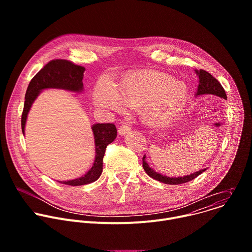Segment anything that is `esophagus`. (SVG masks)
<instances>
[{"label":"esophagus","mask_w":252,"mask_h":252,"mask_svg":"<svg viewBox=\"0 0 252 252\" xmlns=\"http://www.w3.org/2000/svg\"><path fill=\"white\" fill-rule=\"evenodd\" d=\"M130 130H131V127H130L129 126H126V125L121 126L119 127V133H120L121 135H124V134L129 132Z\"/></svg>","instance_id":"1"}]
</instances>
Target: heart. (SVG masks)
I'll return each mask as SVG.
<instances>
[{
	"mask_svg": "<svg viewBox=\"0 0 252 252\" xmlns=\"http://www.w3.org/2000/svg\"><path fill=\"white\" fill-rule=\"evenodd\" d=\"M188 96L186 84L154 70L134 71L117 86L102 79L94 91V103L103 109L122 113L140 104V117L150 125L171 120L183 110Z\"/></svg>",
	"mask_w": 252,
	"mask_h": 252,
	"instance_id": "1",
	"label": "heart"
}]
</instances>
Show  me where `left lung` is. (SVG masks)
Segmentation results:
<instances>
[{
    "label": "left lung",
    "instance_id": "left-lung-1",
    "mask_svg": "<svg viewBox=\"0 0 252 252\" xmlns=\"http://www.w3.org/2000/svg\"><path fill=\"white\" fill-rule=\"evenodd\" d=\"M195 74L197 75L199 81H198V87L195 95H201V94H214L220 96L221 98L226 99V94L223 90L222 86L219 83V81L213 78L209 73L203 69H195ZM142 166L145 171L156 181H158L160 183H163L165 185H182L188 182L192 181L195 177H197L199 174H201L203 171H205L207 168H202L196 172L190 173L189 175L185 176H178V177H169L166 175H162L161 173L157 172L155 169H153L149 163L146 161V156H143L142 158Z\"/></svg>",
    "mask_w": 252,
    "mask_h": 252
}]
</instances>
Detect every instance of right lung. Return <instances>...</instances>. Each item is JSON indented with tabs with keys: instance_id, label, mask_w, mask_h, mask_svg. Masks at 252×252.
Listing matches in <instances>:
<instances>
[{
	"instance_id": "right-lung-1",
	"label": "right lung",
	"mask_w": 252,
	"mask_h": 252,
	"mask_svg": "<svg viewBox=\"0 0 252 252\" xmlns=\"http://www.w3.org/2000/svg\"><path fill=\"white\" fill-rule=\"evenodd\" d=\"M86 68L77 65L66 60H54L49 62L35 75L29 84L25 95L24 111L22 114V131L25 134V126L28 114L32 104L47 89H60L74 93L84 91L83 79ZM94 136L95 157L91 169L83 176L66 182H59L63 185L79 187L95 182L102 172V158L107 145H110L117 137V127L114 124H95L92 126Z\"/></svg>"
}]
</instances>
